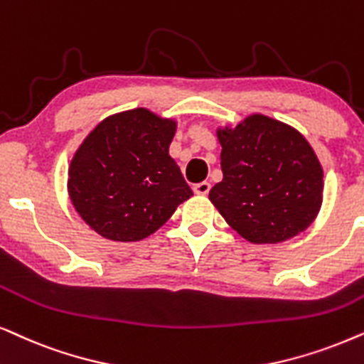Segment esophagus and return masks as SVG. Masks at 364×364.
Listing matches in <instances>:
<instances>
[{
  "instance_id": "esophagus-1",
  "label": "esophagus",
  "mask_w": 364,
  "mask_h": 364,
  "mask_svg": "<svg viewBox=\"0 0 364 364\" xmlns=\"http://www.w3.org/2000/svg\"><path fill=\"white\" fill-rule=\"evenodd\" d=\"M209 191H210V183L205 182V181L196 183V186H193V192L199 193V196H205V193H209Z\"/></svg>"
}]
</instances>
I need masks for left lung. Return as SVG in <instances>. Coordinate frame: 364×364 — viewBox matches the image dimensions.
<instances>
[{"instance_id": "left-lung-1", "label": "left lung", "mask_w": 364, "mask_h": 364, "mask_svg": "<svg viewBox=\"0 0 364 364\" xmlns=\"http://www.w3.org/2000/svg\"><path fill=\"white\" fill-rule=\"evenodd\" d=\"M224 178L209 199L225 223L252 244H277L303 232L323 204V167L296 129L254 113L217 129Z\"/></svg>"}]
</instances>
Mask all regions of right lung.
<instances>
[{
	"mask_svg": "<svg viewBox=\"0 0 364 364\" xmlns=\"http://www.w3.org/2000/svg\"><path fill=\"white\" fill-rule=\"evenodd\" d=\"M176 129V120L134 108L107 117L82 141L68 168V193L97 234L117 242L141 240L191 199L168 155Z\"/></svg>",
	"mask_w": 364,
	"mask_h": 364,
	"instance_id": "1",
	"label": "right lung"
}]
</instances>
